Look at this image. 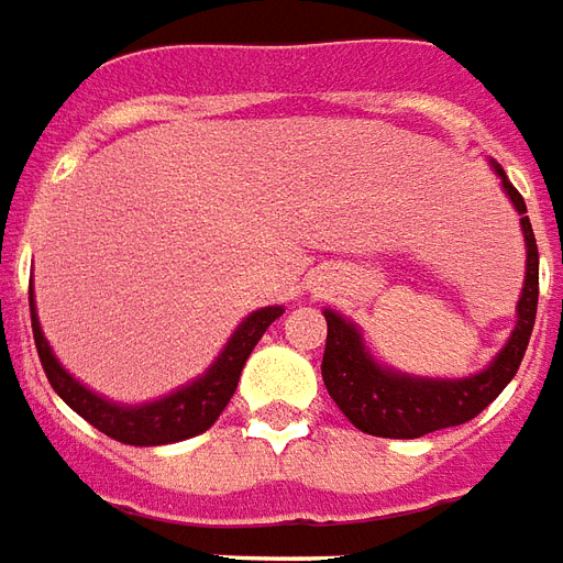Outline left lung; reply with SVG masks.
Listing matches in <instances>:
<instances>
[{
    "mask_svg": "<svg viewBox=\"0 0 563 563\" xmlns=\"http://www.w3.org/2000/svg\"><path fill=\"white\" fill-rule=\"evenodd\" d=\"M501 176L507 197L514 199L516 211L522 214V235L528 247L526 289L519 298V322L507 340L498 357L483 373L456 382L444 378H415L399 376L394 369L378 366L361 343V334L352 322L334 310H324L328 322V340H324L322 378L328 394L334 399L345 418L357 430L378 439H420L427 432L460 427L465 420L477 418L507 382L516 376V369L526 357L528 340L534 331L537 319V292H540V256L531 220H528L526 199L516 190L501 166H495Z\"/></svg>",
    "mask_w": 563,
    "mask_h": 563,
    "instance_id": "obj_1",
    "label": "left lung"
}]
</instances>
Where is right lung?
<instances>
[{
    "label": "right lung",
    "mask_w": 563,
    "mask_h": 563,
    "mask_svg": "<svg viewBox=\"0 0 563 563\" xmlns=\"http://www.w3.org/2000/svg\"><path fill=\"white\" fill-rule=\"evenodd\" d=\"M29 313H32V336H35L37 357H41V366H44L53 390L103 435L122 441V444L152 448V444H169V441L199 435L220 418V411L227 409V402L239 387L241 369L247 364L253 345L260 343L274 319H280L283 307H265V310L247 316L206 376L197 378L194 385L181 387L176 394H169V397L148 402V406H136V409L107 402L62 369L59 361L49 352L47 340L41 334L35 301H32V286H29Z\"/></svg>",
    "instance_id": "1"
}]
</instances>
